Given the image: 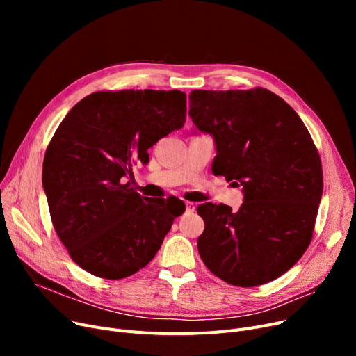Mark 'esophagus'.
I'll list each match as a JSON object with an SVG mask.
<instances>
[{"label": "esophagus", "instance_id": "34e87169", "mask_svg": "<svg viewBox=\"0 0 356 356\" xmlns=\"http://www.w3.org/2000/svg\"><path fill=\"white\" fill-rule=\"evenodd\" d=\"M195 211V203L186 202V212H193Z\"/></svg>", "mask_w": 356, "mask_h": 356}]
</instances>
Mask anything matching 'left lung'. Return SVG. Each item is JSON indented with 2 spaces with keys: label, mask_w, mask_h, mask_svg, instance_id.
I'll use <instances>...</instances> for the list:
<instances>
[{
  "label": "left lung",
  "mask_w": 356,
  "mask_h": 356,
  "mask_svg": "<svg viewBox=\"0 0 356 356\" xmlns=\"http://www.w3.org/2000/svg\"><path fill=\"white\" fill-rule=\"evenodd\" d=\"M189 115L216 147L212 172L241 186L244 202L203 203L200 258L232 286L255 287L289 271L307 250L323 192L322 163L297 112L275 93L200 90Z\"/></svg>",
  "instance_id": "8db88e82"
}]
</instances>
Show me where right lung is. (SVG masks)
I'll return each mask as SVG.
<instances>
[{"mask_svg":"<svg viewBox=\"0 0 356 356\" xmlns=\"http://www.w3.org/2000/svg\"><path fill=\"white\" fill-rule=\"evenodd\" d=\"M186 121V93L95 92L74 105L46 149L43 189L56 234L85 271L108 280L136 274L154 258L179 199L149 200L125 183L148 148Z\"/></svg>","mask_w":356,"mask_h":356,"instance_id":"obj_1","label":"right lung"}]
</instances>
